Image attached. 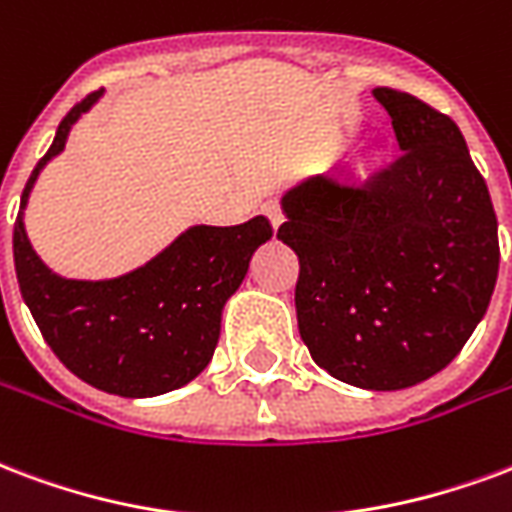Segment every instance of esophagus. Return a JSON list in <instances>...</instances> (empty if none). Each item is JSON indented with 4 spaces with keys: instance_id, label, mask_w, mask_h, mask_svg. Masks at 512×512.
<instances>
[{
    "instance_id": "34e87169",
    "label": "esophagus",
    "mask_w": 512,
    "mask_h": 512,
    "mask_svg": "<svg viewBox=\"0 0 512 512\" xmlns=\"http://www.w3.org/2000/svg\"><path fill=\"white\" fill-rule=\"evenodd\" d=\"M263 214H266L268 222H271V227H274V230H279V225L285 222V214H282V208H279V203H276V200H268V203H263Z\"/></svg>"
}]
</instances>
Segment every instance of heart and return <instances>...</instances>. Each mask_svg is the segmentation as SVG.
I'll use <instances>...</instances> for the list:
<instances>
[{"label": "heart", "mask_w": 512, "mask_h": 512, "mask_svg": "<svg viewBox=\"0 0 512 512\" xmlns=\"http://www.w3.org/2000/svg\"><path fill=\"white\" fill-rule=\"evenodd\" d=\"M382 157H385V151H382V149L369 151V154H366V157H363V160L358 162V173H361V176H369V173H372V170L377 168V165H380Z\"/></svg>", "instance_id": "b5f03b06"}]
</instances>
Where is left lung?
Returning a JSON list of instances; mask_svg holds the SVG:
<instances>
[{"label": "left lung", "instance_id": "1", "mask_svg": "<svg viewBox=\"0 0 512 512\" xmlns=\"http://www.w3.org/2000/svg\"><path fill=\"white\" fill-rule=\"evenodd\" d=\"M372 94L404 157L369 181H298L276 236L301 263L295 314L314 363L363 391H401L442 372L483 320L497 214L456 121L407 92Z\"/></svg>", "mask_w": 512, "mask_h": 512}]
</instances>
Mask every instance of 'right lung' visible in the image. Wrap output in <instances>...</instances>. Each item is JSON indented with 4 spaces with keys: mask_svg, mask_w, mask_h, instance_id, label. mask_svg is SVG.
I'll return each instance as SVG.
<instances>
[{
    "mask_svg": "<svg viewBox=\"0 0 512 512\" xmlns=\"http://www.w3.org/2000/svg\"><path fill=\"white\" fill-rule=\"evenodd\" d=\"M102 97L67 113L21 195L13 230L18 287L56 358L83 382L127 399L176 391L198 377L219 342L222 312L260 244L274 236L266 217L244 225H192L149 263L111 279H67L45 266L26 236L24 211L37 176L67 146L70 130Z\"/></svg>",
    "mask_w": 512,
    "mask_h": 512,
    "instance_id": "obj_1",
    "label": "right lung"
}]
</instances>
